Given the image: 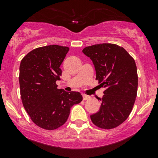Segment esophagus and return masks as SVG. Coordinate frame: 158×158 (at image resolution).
<instances>
[{
    "label": "esophagus",
    "mask_w": 158,
    "mask_h": 158,
    "mask_svg": "<svg viewBox=\"0 0 158 158\" xmlns=\"http://www.w3.org/2000/svg\"><path fill=\"white\" fill-rule=\"evenodd\" d=\"M82 98H83V100H88L91 98V97L89 96V95H82Z\"/></svg>",
    "instance_id": "esophagus-1"
}]
</instances>
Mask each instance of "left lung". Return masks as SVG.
<instances>
[{
  "instance_id": "obj_1",
  "label": "left lung",
  "mask_w": 158,
  "mask_h": 158,
  "mask_svg": "<svg viewBox=\"0 0 158 158\" xmlns=\"http://www.w3.org/2000/svg\"><path fill=\"white\" fill-rule=\"evenodd\" d=\"M82 52L92 60L99 85L104 87L99 111L90 115L98 128L111 129L129 116L137 96L138 73L135 61L126 50L116 44L87 47Z\"/></svg>"
}]
</instances>
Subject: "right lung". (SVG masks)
I'll return each mask as SVG.
<instances>
[{
    "label": "right lung",
    "mask_w": 158,
    "mask_h": 158,
    "mask_svg": "<svg viewBox=\"0 0 158 158\" xmlns=\"http://www.w3.org/2000/svg\"><path fill=\"white\" fill-rule=\"evenodd\" d=\"M69 49L59 45L39 47L20 62L19 82L23 107L31 120L46 130L65 124L72 106L82 100L79 92H67L57 89L56 84L60 79V66Z\"/></svg>",
    "instance_id": "right-lung-1"
}]
</instances>
